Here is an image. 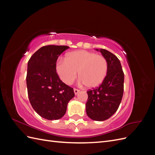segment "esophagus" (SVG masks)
I'll return each mask as SVG.
<instances>
[{"label": "esophagus", "instance_id": "esophagus-1", "mask_svg": "<svg viewBox=\"0 0 155 155\" xmlns=\"http://www.w3.org/2000/svg\"><path fill=\"white\" fill-rule=\"evenodd\" d=\"M74 93H75V94H77L78 93V92H79V89H77V88H74Z\"/></svg>", "mask_w": 155, "mask_h": 155}]
</instances>
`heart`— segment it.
<instances>
[{"label":"heart","mask_w":155,"mask_h":155,"mask_svg":"<svg viewBox=\"0 0 155 155\" xmlns=\"http://www.w3.org/2000/svg\"><path fill=\"white\" fill-rule=\"evenodd\" d=\"M108 71V63L103 55L86 50H78L67 54L65 59L56 64V72L67 85L78 77L86 87L92 88L104 81Z\"/></svg>","instance_id":"1"}]
</instances>
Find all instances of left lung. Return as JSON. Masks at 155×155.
I'll return each instance as SVG.
<instances>
[{
    "label": "left lung",
    "mask_w": 155,
    "mask_h": 155,
    "mask_svg": "<svg viewBox=\"0 0 155 155\" xmlns=\"http://www.w3.org/2000/svg\"><path fill=\"white\" fill-rule=\"evenodd\" d=\"M100 51L107 61L108 71L99 87L87 91L86 112L91 119L104 121L115 113L122 100L124 74L120 60L115 55L105 49Z\"/></svg>",
    "instance_id": "obj_1"
}]
</instances>
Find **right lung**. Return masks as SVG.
Instances as JSON below:
<instances>
[{"label": "right lung", "instance_id": "add662e5", "mask_svg": "<svg viewBox=\"0 0 155 155\" xmlns=\"http://www.w3.org/2000/svg\"><path fill=\"white\" fill-rule=\"evenodd\" d=\"M68 46H44L28 63L26 85L33 109L43 118L58 120L66 113L68 101L74 97L73 88L61 80L56 72L59 55Z\"/></svg>", "mask_w": 155, "mask_h": 155}]
</instances>
